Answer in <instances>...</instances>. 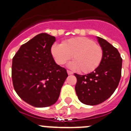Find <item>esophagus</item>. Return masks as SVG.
Segmentation results:
<instances>
[{
  "label": "esophagus",
  "instance_id": "esophagus-1",
  "mask_svg": "<svg viewBox=\"0 0 131 131\" xmlns=\"http://www.w3.org/2000/svg\"><path fill=\"white\" fill-rule=\"evenodd\" d=\"M67 73L68 75H73V73L72 71H69V70H67Z\"/></svg>",
  "mask_w": 131,
  "mask_h": 131
}]
</instances>
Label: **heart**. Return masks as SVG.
Segmentation results:
<instances>
[{
  "mask_svg": "<svg viewBox=\"0 0 131 131\" xmlns=\"http://www.w3.org/2000/svg\"><path fill=\"white\" fill-rule=\"evenodd\" d=\"M56 62L62 65L73 56V61L69 64L72 69H78L84 73L96 69L103 57L101 46L87 37H75L63 42L54 43L51 48Z\"/></svg>",
  "mask_w": 131,
  "mask_h": 131,
  "instance_id": "heart-1",
  "label": "heart"
}]
</instances>
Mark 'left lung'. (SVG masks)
I'll return each instance as SVG.
<instances>
[{"label": "left lung", "instance_id": "left-lung-1", "mask_svg": "<svg viewBox=\"0 0 131 131\" xmlns=\"http://www.w3.org/2000/svg\"><path fill=\"white\" fill-rule=\"evenodd\" d=\"M98 42L103 50V57L100 65L92 73L77 78L76 94L82 103L96 105L112 95L118 87L122 71V59L116 47L106 40L97 37Z\"/></svg>", "mask_w": 131, "mask_h": 131}]
</instances>
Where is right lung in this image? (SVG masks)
Wrapping results in <instances>:
<instances>
[{
  "label": "right lung",
  "instance_id": "add662e5",
  "mask_svg": "<svg viewBox=\"0 0 131 131\" xmlns=\"http://www.w3.org/2000/svg\"><path fill=\"white\" fill-rule=\"evenodd\" d=\"M53 36L41 33L22 45L12 62V81L21 99L36 107H46L58 99L68 74L56 63L51 48Z\"/></svg>",
  "mask_w": 131,
  "mask_h": 131
}]
</instances>
